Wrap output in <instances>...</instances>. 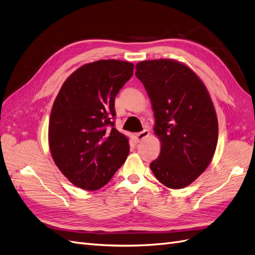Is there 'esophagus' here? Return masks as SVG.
Segmentation results:
<instances>
[{"label":"esophagus","mask_w":255,"mask_h":255,"mask_svg":"<svg viewBox=\"0 0 255 255\" xmlns=\"http://www.w3.org/2000/svg\"><path fill=\"white\" fill-rule=\"evenodd\" d=\"M150 135V130L148 128H144L143 130H141V132L135 134V139L137 142H140L141 140H143L144 138H146Z\"/></svg>","instance_id":"esophagus-1"}]
</instances>
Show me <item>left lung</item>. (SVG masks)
<instances>
[{
	"label": "left lung",
	"mask_w": 255,
	"mask_h": 255,
	"mask_svg": "<svg viewBox=\"0 0 255 255\" xmlns=\"http://www.w3.org/2000/svg\"><path fill=\"white\" fill-rule=\"evenodd\" d=\"M136 76L151 99L160 153L150 164L156 179L173 189L186 187L204 172L218 140V121L204 84L171 59L140 61Z\"/></svg>",
	"instance_id": "1"
}]
</instances>
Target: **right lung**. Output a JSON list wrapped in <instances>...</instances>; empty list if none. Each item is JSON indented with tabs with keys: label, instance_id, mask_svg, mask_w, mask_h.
Here are the masks:
<instances>
[{
	"label": "right lung",
	"instance_id": "obj_1",
	"mask_svg": "<svg viewBox=\"0 0 255 255\" xmlns=\"http://www.w3.org/2000/svg\"><path fill=\"white\" fill-rule=\"evenodd\" d=\"M133 70V64L116 59L84 65L66 80L54 101L51 154L75 186L103 187L128 155V139L115 128V98Z\"/></svg>",
	"mask_w": 255,
	"mask_h": 255
}]
</instances>
